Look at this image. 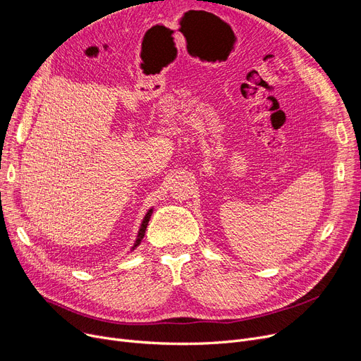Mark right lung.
I'll return each mask as SVG.
<instances>
[{
    "label": "right lung",
    "instance_id": "1",
    "mask_svg": "<svg viewBox=\"0 0 361 361\" xmlns=\"http://www.w3.org/2000/svg\"><path fill=\"white\" fill-rule=\"evenodd\" d=\"M152 212H154V207H150V209L146 212V215H145V218H143V221H142V224H140V228H139V233H137V238H136L135 244H133L131 250H135V249L137 247V245L142 243V240H143V237H145V233H146V228H147L149 219H150V216H152Z\"/></svg>",
    "mask_w": 361,
    "mask_h": 361
}]
</instances>
